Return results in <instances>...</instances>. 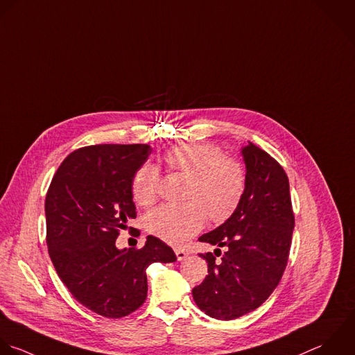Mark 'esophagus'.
Wrapping results in <instances>:
<instances>
[{
	"instance_id": "obj_1",
	"label": "esophagus",
	"mask_w": 355,
	"mask_h": 355,
	"mask_svg": "<svg viewBox=\"0 0 355 355\" xmlns=\"http://www.w3.org/2000/svg\"><path fill=\"white\" fill-rule=\"evenodd\" d=\"M188 252L184 250V249H175V256H177V260L178 261H184L187 257H188Z\"/></svg>"
}]
</instances>
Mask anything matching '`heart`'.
<instances>
[{
    "mask_svg": "<svg viewBox=\"0 0 355 355\" xmlns=\"http://www.w3.org/2000/svg\"><path fill=\"white\" fill-rule=\"evenodd\" d=\"M164 164L189 178L182 205H162L145 220L146 231L171 245H182L196 235L206 218L214 224L228 220L239 207L246 189V171L241 162L224 156L207 142L177 145L163 157ZM157 170L144 166L132 181V195L139 206H150L157 198Z\"/></svg>",
    "mask_w": 355,
    "mask_h": 355,
    "instance_id": "b5f03b06",
    "label": "heart"
}]
</instances>
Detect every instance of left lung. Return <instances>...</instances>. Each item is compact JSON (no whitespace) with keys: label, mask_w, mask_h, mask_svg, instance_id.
Wrapping results in <instances>:
<instances>
[{"label":"left lung","mask_w":355,"mask_h":355,"mask_svg":"<svg viewBox=\"0 0 355 355\" xmlns=\"http://www.w3.org/2000/svg\"><path fill=\"white\" fill-rule=\"evenodd\" d=\"M241 155L246 167L242 202L228 220L199 238L224 252L200 254L209 275L192 291L196 306L221 321L249 314L270 297L284 275L295 228L285 170L252 142Z\"/></svg>","instance_id":"1"}]
</instances>
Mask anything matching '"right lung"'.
Masks as SVG:
<instances>
[{
    "mask_svg": "<svg viewBox=\"0 0 355 355\" xmlns=\"http://www.w3.org/2000/svg\"><path fill=\"white\" fill-rule=\"evenodd\" d=\"M149 145H94L71 152L45 198L51 261L73 297L88 310L121 318L142 306L146 270L174 263L173 249L148 236L142 249H119V230L135 218L132 180Z\"/></svg>",
    "mask_w": 355,
    "mask_h": 355,
    "instance_id": "1",
    "label": "right lung"
}]
</instances>
